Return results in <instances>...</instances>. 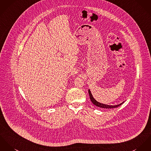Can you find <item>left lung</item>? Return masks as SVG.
I'll use <instances>...</instances> for the list:
<instances>
[{
  "label": "left lung",
  "instance_id": "left-lung-1",
  "mask_svg": "<svg viewBox=\"0 0 151 151\" xmlns=\"http://www.w3.org/2000/svg\"><path fill=\"white\" fill-rule=\"evenodd\" d=\"M88 93H89V95H90V99L92 102L93 104L99 107H101V108H104V109H113V108H116L118 106H119L120 105L122 104L124 102L120 104H118V105H115V106H110V105H107V104H101L98 102H97L93 98V95L91 93V91L90 90H88Z\"/></svg>",
  "mask_w": 151,
  "mask_h": 151
}]
</instances>
